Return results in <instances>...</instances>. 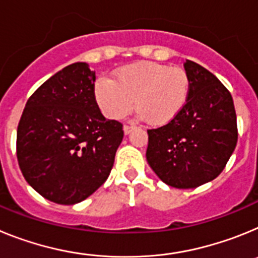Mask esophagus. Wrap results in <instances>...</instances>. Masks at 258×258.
Returning <instances> with one entry per match:
<instances>
[{
	"label": "esophagus",
	"mask_w": 258,
	"mask_h": 258,
	"mask_svg": "<svg viewBox=\"0 0 258 258\" xmlns=\"http://www.w3.org/2000/svg\"><path fill=\"white\" fill-rule=\"evenodd\" d=\"M136 125H124V133L125 134H129L132 131H133Z\"/></svg>",
	"instance_id": "34e87169"
}]
</instances>
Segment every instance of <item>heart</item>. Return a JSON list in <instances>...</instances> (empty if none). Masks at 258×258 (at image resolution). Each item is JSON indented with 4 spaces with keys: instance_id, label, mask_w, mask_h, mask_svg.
Segmentation results:
<instances>
[{
    "instance_id": "heart-1",
    "label": "heart",
    "mask_w": 258,
    "mask_h": 258,
    "mask_svg": "<svg viewBox=\"0 0 258 258\" xmlns=\"http://www.w3.org/2000/svg\"><path fill=\"white\" fill-rule=\"evenodd\" d=\"M115 79L99 77L94 86L95 99L109 118H121L136 103L141 117L163 125L181 112L190 97V76L179 67L137 61L116 71Z\"/></svg>"
}]
</instances>
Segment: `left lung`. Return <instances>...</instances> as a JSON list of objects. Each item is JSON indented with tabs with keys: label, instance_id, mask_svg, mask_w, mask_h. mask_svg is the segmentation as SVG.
Masks as SVG:
<instances>
[{
	"label": "left lung",
	"instance_id": "8db88e82",
	"mask_svg": "<svg viewBox=\"0 0 258 258\" xmlns=\"http://www.w3.org/2000/svg\"><path fill=\"white\" fill-rule=\"evenodd\" d=\"M188 101L172 121L149 129L146 157L157 177L175 188H195L226 166L238 142L232 97L208 70L186 60Z\"/></svg>",
	"mask_w": 258,
	"mask_h": 258
}]
</instances>
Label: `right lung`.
I'll return each instance as SVG.
<instances>
[{"instance_id": "add662e5", "label": "right lung", "mask_w": 258, "mask_h": 258, "mask_svg": "<svg viewBox=\"0 0 258 258\" xmlns=\"http://www.w3.org/2000/svg\"><path fill=\"white\" fill-rule=\"evenodd\" d=\"M94 83L86 63L67 66L29 97L18 125L20 170L56 204H76L101 187L124 137L121 122L102 115Z\"/></svg>"}]
</instances>
